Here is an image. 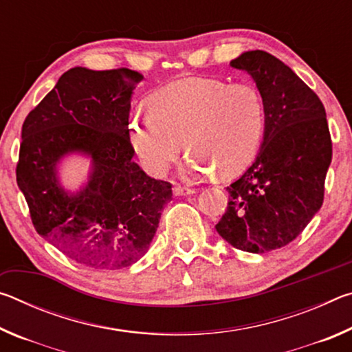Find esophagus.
Listing matches in <instances>:
<instances>
[{"label": "esophagus", "mask_w": 352, "mask_h": 352, "mask_svg": "<svg viewBox=\"0 0 352 352\" xmlns=\"http://www.w3.org/2000/svg\"><path fill=\"white\" fill-rule=\"evenodd\" d=\"M172 192H174V195H189V194H194L195 189L184 188V186H180V184H177V186H174V189H172Z\"/></svg>", "instance_id": "1"}]
</instances>
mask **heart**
Segmentation results:
<instances>
[{
	"instance_id": "obj_1",
	"label": "heart",
	"mask_w": 352,
	"mask_h": 352,
	"mask_svg": "<svg viewBox=\"0 0 352 352\" xmlns=\"http://www.w3.org/2000/svg\"><path fill=\"white\" fill-rule=\"evenodd\" d=\"M265 129V105L248 83L190 77L163 88L151 110L130 115L129 141L148 174L162 177L183 148L189 155L184 177H222L242 172L253 162Z\"/></svg>"
}]
</instances>
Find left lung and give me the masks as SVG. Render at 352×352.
Segmentation results:
<instances>
[{"mask_svg":"<svg viewBox=\"0 0 352 352\" xmlns=\"http://www.w3.org/2000/svg\"><path fill=\"white\" fill-rule=\"evenodd\" d=\"M230 65L254 80L265 129L254 163L226 188L216 230L237 250L267 253L295 241L323 205L331 133L320 98L279 58L256 50Z\"/></svg>","mask_w":352,"mask_h":352,"instance_id":"1","label":"left lung"}]
</instances>
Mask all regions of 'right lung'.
Returning <instances> with one entry per match:
<instances>
[{
  "label": "right lung",
  "mask_w": 352,
  "mask_h": 352,
  "mask_svg": "<svg viewBox=\"0 0 352 352\" xmlns=\"http://www.w3.org/2000/svg\"><path fill=\"white\" fill-rule=\"evenodd\" d=\"M142 79L127 68H71L23 122L16 183L34 228L91 269L140 261L172 200V184L151 178L132 160L130 99ZM69 153L92 158L89 182L76 195L56 177L58 162Z\"/></svg>",
  "instance_id": "obj_1"
}]
</instances>
